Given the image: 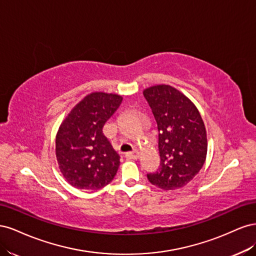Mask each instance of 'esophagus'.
<instances>
[{"label":"esophagus","mask_w":256,"mask_h":256,"mask_svg":"<svg viewBox=\"0 0 256 256\" xmlns=\"http://www.w3.org/2000/svg\"><path fill=\"white\" fill-rule=\"evenodd\" d=\"M125 157L127 159H138V152L136 150H134V152H126L125 154Z\"/></svg>","instance_id":"obj_1"}]
</instances>
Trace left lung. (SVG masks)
I'll use <instances>...</instances> for the list:
<instances>
[{
	"label": "left lung",
	"instance_id": "obj_1",
	"mask_svg": "<svg viewBox=\"0 0 256 256\" xmlns=\"http://www.w3.org/2000/svg\"><path fill=\"white\" fill-rule=\"evenodd\" d=\"M143 95L159 132L160 166L147 178L161 189L182 188L204 166L207 154L204 122L191 100L170 85H154Z\"/></svg>",
	"mask_w": 256,
	"mask_h": 256
}]
</instances>
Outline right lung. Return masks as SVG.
Instances as JSON below:
<instances>
[{
	"label": "right lung",
	"instance_id": "1",
	"mask_svg": "<svg viewBox=\"0 0 256 256\" xmlns=\"http://www.w3.org/2000/svg\"><path fill=\"white\" fill-rule=\"evenodd\" d=\"M122 100L116 94L92 92L60 124L56 138V159L62 174L74 188L102 189L118 173L120 154L102 128Z\"/></svg>",
	"mask_w": 256,
	"mask_h": 256
}]
</instances>
